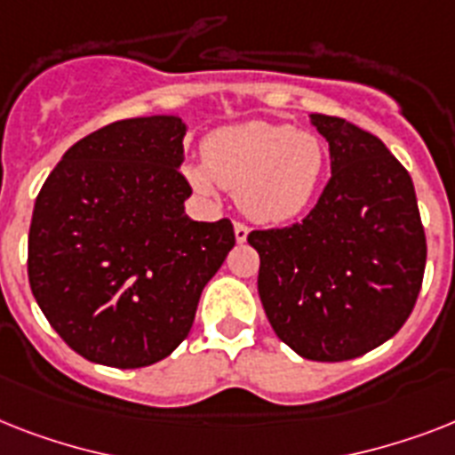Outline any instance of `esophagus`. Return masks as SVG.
Listing matches in <instances>:
<instances>
[{
    "mask_svg": "<svg viewBox=\"0 0 455 455\" xmlns=\"http://www.w3.org/2000/svg\"><path fill=\"white\" fill-rule=\"evenodd\" d=\"M234 234H235V241H238V243H245V241H248L250 228L245 227L243 221H235V224H234Z\"/></svg>",
    "mask_w": 455,
    "mask_h": 455,
    "instance_id": "esophagus-1",
    "label": "esophagus"
}]
</instances>
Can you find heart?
I'll return each instance as SVG.
<instances>
[{
  "label": "heart",
  "mask_w": 455,
  "mask_h": 455,
  "mask_svg": "<svg viewBox=\"0 0 455 455\" xmlns=\"http://www.w3.org/2000/svg\"><path fill=\"white\" fill-rule=\"evenodd\" d=\"M325 164L328 148L316 134L252 120L214 130L203 141V160L184 164V177L205 196L217 186L234 191L250 220L285 224L309 207Z\"/></svg>",
  "instance_id": "heart-1"
}]
</instances>
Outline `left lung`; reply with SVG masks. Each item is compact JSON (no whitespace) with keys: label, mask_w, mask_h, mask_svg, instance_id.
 Instances as JSON below:
<instances>
[{"label":"left lung","mask_w":455,"mask_h":455,"mask_svg":"<svg viewBox=\"0 0 455 455\" xmlns=\"http://www.w3.org/2000/svg\"><path fill=\"white\" fill-rule=\"evenodd\" d=\"M331 179L307 217L252 231L257 291L271 328L311 361H347L387 342L423 285L425 231L403 164L371 132L311 113Z\"/></svg>","instance_id":"obj_1"}]
</instances>
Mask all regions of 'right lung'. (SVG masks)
Instances as JSON below:
<instances>
[{"instance_id":"1","label":"right lung","mask_w":455,"mask_h":455,"mask_svg":"<svg viewBox=\"0 0 455 455\" xmlns=\"http://www.w3.org/2000/svg\"><path fill=\"white\" fill-rule=\"evenodd\" d=\"M184 137L179 116L101 127L68 148L35 200L32 295L66 345L94 363L141 368L170 356L235 245L228 220L184 212Z\"/></svg>"}]
</instances>
